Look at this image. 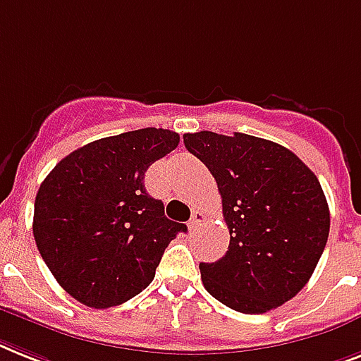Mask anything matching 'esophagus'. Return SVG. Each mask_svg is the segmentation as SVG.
Returning a JSON list of instances; mask_svg holds the SVG:
<instances>
[{"instance_id": "obj_1", "label": "esophagus", "mask_w": 361, "mask_h": 361, "mask_svg": "<svg viewBox=\"0 0 361 361\" xmlns=\"http://www.w3.org/2000/svg\"><path fill=\"white\" fill-rule=\"evenodd\" d=\"M204 219H206V215L202 211H192V216H190L189 221V230H196L204 222Z\"/></svg>"}]
</instances>
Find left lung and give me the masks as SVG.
<instances>
[{"mask_svg":"<svg viewBox=\"0 0 361 361\" xmlns=\"http://www.w3.org/2000/svg\"><path fill=\"white\" fill-rule=\"evenodd\" d=\"M215 178L230 247L200 263L211 297L241 313H265L307 283L326 247L330 211L317 176L272 140L213 131L183 135Z\"/></svg>","mask_w":361,"mask_h":361,"instance_id":"obj_1","label":"left lung"}]
</instances>
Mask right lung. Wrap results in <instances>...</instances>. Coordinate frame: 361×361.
Returning <instances> with one entry per match:
<instances>
[{
	"instance_id": "right-lung-1",
	"label": "right lung",
	"mask_w": 361,
	"mask_h": 361,
	"mask_svg": "<svg viewBox=\"0 0 361 361\" xmlns=\"http://www.w3.org/2000/svg\"><path fill=\"white\" fill-rule=\"evenodd\" d=\"M180 142L171 130L105 137L74 150L35 198L33 235L48 269L85 306H118L150 286L161 256L185 224L169 221L145 189L148 166Z\"/></svg>"
}]
</instances>
